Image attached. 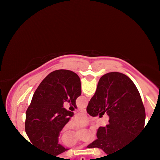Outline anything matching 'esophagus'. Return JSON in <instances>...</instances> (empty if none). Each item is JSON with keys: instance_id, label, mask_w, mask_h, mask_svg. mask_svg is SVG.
<instances>
[{"instance_id": "1", "label": "esophagus", "mask_w": 160, "mask_h": 160, "mask_svg": "<svg viewBox=\"0 0 160 160\" xmlns=\"http://www.w3.org/2000/svg\"><path fill=\"white\" fill-rule=\"evenodd\" d=\"M81 112H82V113H86V109H81Z\"/></svg>"}]
</instances>
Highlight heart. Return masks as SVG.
<instances>
[{
  "label": "heart",
  "instance_id": "b5f03b06",
  "mask_svg": "<svg viewBox=\"0 0 160 160\" xmlns=\"http://www.w3.org/2000/svg\"><path fill=\"white\" fill-rule=\"evenodd\" d=\"M76 122L77 124L79 125V126H86V125L89 122V119H88L86 116H80L78 120H77ZM63 142L65 145L69 147L74 146V145L77 144V140L75 138L67 141H63Z\"/></svg>",
  "mask_w": 160,
  "mask_h": 160
}]
</instances>
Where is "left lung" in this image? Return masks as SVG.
I'll return each instance as SVG.
<instances>
[{
    "label": "left lung",
    "mask_w": 160,
    "mask_h": 160,
    "mask_svg": "<svg viewBox=\"0 0 160 160\" xmlns=\"http://www.w3.org/2000/svg\"><path fill=\"white\" fill-rule=\"evenodd\" d=\"M80 95V79L73 71L57 70L43 79L26 111L25 132L34 146L54 156L68 150L58 144V136L74 113L63 104L68 102L77 108Z\"/></svg>",
    "instance_id": "8db88e82"
}]
</instances>
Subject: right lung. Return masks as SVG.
Masks as SVG:
<instances>
[{
  "label": "right lung",
  "instance_id": "1",
  "mask_svg": "<svg viewBox=\"0 0 160 160\" xmlns=\"http://www.w3.org/2000/svg\"><path fill=\"white\" fill-rule=\"evenodd\" d=\"M86 111L92 117L107 112L109 124L99 127L97 139L87 146L107 154L122 150L144 129L145 109L134 82L122 73L111 72L99 80Z\"/></svg>",
  "mask_w": 160,
  "mask_h": 160
}]
</instances>
